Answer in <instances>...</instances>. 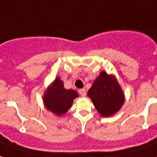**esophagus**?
<instances>
[{
	"label": "esophagus",
	"instance_id": "esophagus-1",
	"mask_svg": "<svg viewBox=\"0 0 157 157\" xmlns=\"http://www.w3.org/2000/svg\"><path fill=\"white\" fill-rule=\"evenodd\" d=\"M79 93L82 96H86V89L85 88H82V89H80L79 90Z\"/></svg>",
	"mask_w": 157,
	"mask_h": 157
}]
</instances>
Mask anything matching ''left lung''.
I'll use <instances>...</instances> for the list:
<instances>
[{"instance_id":"left-lung-1","label":"left lung","mask_w":157,"mask_h":157,"mask_svg":"<svg viewBox=\"0 0 157 157\" xmlns=\"http://www.w3.org/2000/svg\"><path fill=\"white\" fill-rule=\"evenodd\" d=\"M88 96L102 117H110L119 111L124 103V94L112 75L101 71L88 90Z\"/></svg>"}]
</instances>
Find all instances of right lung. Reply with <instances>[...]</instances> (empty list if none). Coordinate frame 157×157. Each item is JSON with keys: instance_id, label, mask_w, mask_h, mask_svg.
Here are the masks:
<instances>
[{"instance_id": "add662e5", "label": "right lung", "mask_w": 157, "mask_h": 157, "mask_svg": "<svg viewBox=\"0 0 157 157\" xmlns=\"http://www.w3.org/2000/svg\"><path fill=\"white\" fill-rule=\"evenodd\" d=\"M75 97H78V93L74 90L65 89L63 82L60 78H56L46 90L44 103L49 111L57 116H61L71 108Z\"/></svg>"}]
</instances>
